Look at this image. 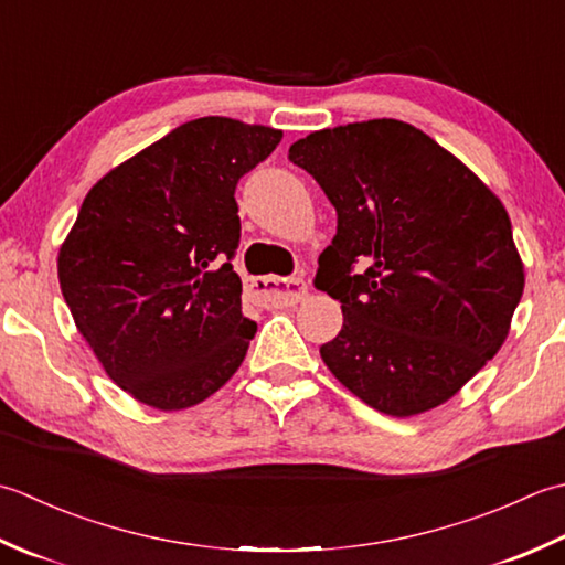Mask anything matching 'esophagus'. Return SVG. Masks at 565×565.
<instances>
[{"label": "esophagus", "mask_w": 565, "mask_h": 565, "mask_svg": "<svg viewBox=\"0 0 565 565\" xmlns=\"http://www.w3.org/2000/svg\"><path fill=\"white\" fill-rule=\"evenodd\" d=\"M253 287H256V292L266 299V302L282 305V307H292L307 297V285L299 278H278V275H266V278L253 280Z\"/></svg>", "instance_id": "1"}]
</instances>
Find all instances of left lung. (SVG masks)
Listing matches in <instances>:
<instances>
[{
  "mask_svg": "<svg viewBox=\"0 0 565 565\" xmlns=\"http://www.w3.org/2000/svg\"><path fill=\"white\" fill-rule=\"evenodd\" d=\"M290 160L339 216L315 285L339 299L343 327L321 361L390 417L444 405L500 351L524 292L504 204L397 119L312 131Z\"/></svg>",
  "mask_w": 565,
  "mask_h": 565,
  "instance_id": "obj_1",
  "label": "left lung"
}]
</instances>
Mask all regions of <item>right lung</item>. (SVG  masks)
<instances>
[{"instance_id":"1","label":"right lung","mask_w":565,"mask_h":565,"mask_svg":"<svg viewBox=\"0 0 565 565\" xmlns=\"http://www.w3.org/2000/svg\"><path fill=\"white\" fill-rule=\"evenodd\" d=\"M282 131L228 117L178 126L97 180L57 253L77 331L105 373L148 407L200 405L244 363L228 260L241 236L236 182Z\"/></svg>"}]
</instances>
